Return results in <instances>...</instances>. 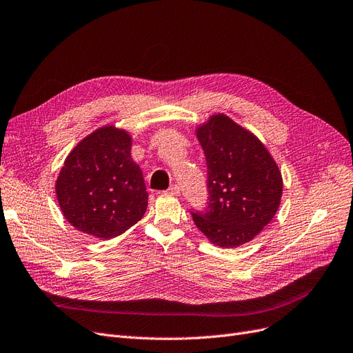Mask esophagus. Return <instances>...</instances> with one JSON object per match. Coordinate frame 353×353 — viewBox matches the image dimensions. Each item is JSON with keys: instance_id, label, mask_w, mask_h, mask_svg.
I'll return each mask as SVG.
<instances>
[{"instance_id": "obj_1", "label": "esophagus", "mask_w": 353, "mask_h": 353, "mask_svg": "<svg viewBox=\"0 0 353 353\" xmlns=\"http://www.w3.org/2000/svg\"><path fill=\"white\" fill-rule=\"evenodd\" d=\"M167 193H170V194H173V196H180V188H179L177 185H172V186H170V188H168Z\"/></svg>"}]
</instances>
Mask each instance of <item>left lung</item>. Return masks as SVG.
Wrapping results in <instances>:
<instances>
[{"mask_svg": "<svg viewBox=\"0 0 353 353\" xmlns=\"http://www.w3.org/2000/svg\"><path fill=\"white\" fill-rule=\"evenodd\" d=\"M194 132L206 159L210 205L192 214L193 223L212 244L240 247L275 216L282 173L265 143L224 113L211 114Z\"/></svg>", "mask_w": 353, "mask_h": 353, "instance_id": "obj_1", "label": "left lung"}]
</instances>
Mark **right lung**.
<instances>
[{
	"label": "right lung",
	"mask_w": 353,
	"mask_h": 353,
	"mask_svg": "<svg viewBox=\"0 0 353 353\" xmlns=\"http://www.w3.org/2000/svg\"><path fill=\"white\" fill-rule=\"evenodd\" d=\"M130 148L132 135L126 129L104 125L67 155L55 193L65 219L75 230L109 240L145 214L148 193Z\"/></svg>",
	"instance_id": "obj_1"
}]
</instances>
